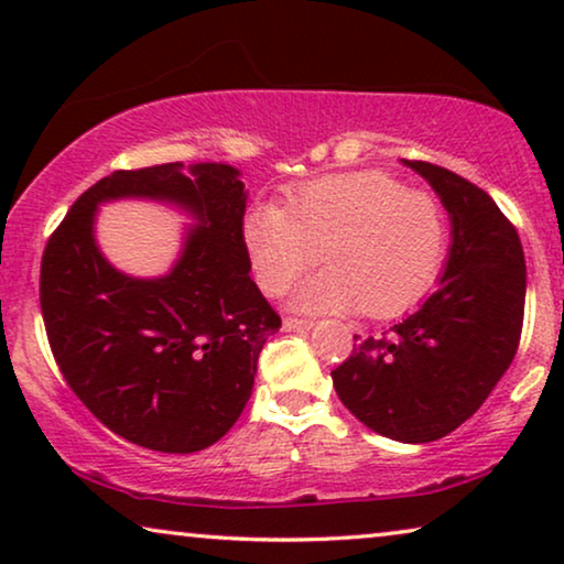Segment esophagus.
<instances>
[{
	"instance_id": "34e87169",
	"label": "esophagus",
	"mask_w": 564,
	"mask_h": 564,
	"mask_svg": "<svg viewBox=\"0 0 564 564\" xmlns=\"http://www.w3.org/2000/svg\"><path fill=\"white\" fill-rule=\"evenodd\" d=\"M313 321L307 318H284V330H311Z\"/></svg>"
}]
</instances>
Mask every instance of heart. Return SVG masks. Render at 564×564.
<instances>
[{
	"label": "heart",
	"instance_id": "heart-1",
	"mask_svg": "<svg viewBox=\"0 0 564 564\" xmlns=\"http://www.w3.org/2000/svg\"><path fill=\"white\" fill-rule=\"evenodd\" d=\"M243 238L267 295H282L321 251L328 269L300 284V311L361 305L375 318H390L434 288L449 228L444 207L426 192L382 172H354L303 184L284 207H257Z\"/></svg>",
	"mask_w": 564,
	"mask_h": 564
}]
</instances>
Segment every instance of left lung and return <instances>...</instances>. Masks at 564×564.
<instances>
[{
	"mask_svg": "<svg viewBox=\"0 0 564 564\" xmlns=\"http://www.w3.org/2000/svg\"><path fill=\"white\" fill-rule=\"evenodd\" d=\"M405 164L426 176L449 213L442 284L405 321L360 338L330 377L365 426L395 442L426 444L462 426L511 367L527 261L513 223L488 192L429 161Z\"/></svg>",
	"mask_w": 564,
	"mask_h": 564,
	"instance_id": "8db88e82",
	"label": "left lung"
}]
</instances>
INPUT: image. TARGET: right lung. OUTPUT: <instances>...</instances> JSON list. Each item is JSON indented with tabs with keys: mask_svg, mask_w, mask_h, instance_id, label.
Wrapping results in <instances>:
<instances>
[{
	"mask_svg": "<svg viewBox=\"0 0 564 564\" xmlns=\"http://www.w3.org/2000/svg\"><path fill=\"white\" fill-rule=\"evenodd\" d=\"M166 198L198 218L166 278L135 281L94 243L99 202ZM246 192L228 164L118 169L45 243L41 311L74 395L115 434L166 454L207 449L249 403L261 346L282 326L249 276Z\"/></svg>",
	"mask_w": 564,
	"mask_h": 564,
	"instance_id": "add662e5",
	"label": "right lung"
}]
</instances>
